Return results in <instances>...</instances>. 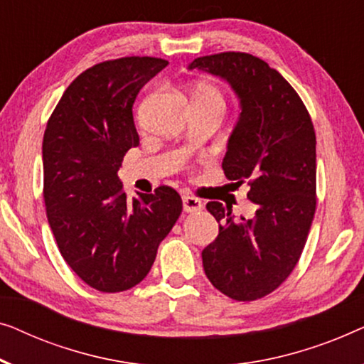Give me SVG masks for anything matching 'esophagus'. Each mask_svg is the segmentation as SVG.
<instances>
[{
	"instance_id": "obj_1",
	"label": "esophagus",
	"mask_w": 364,
	"mask_h": 364,
	"mask_svg": "<svg viewBox=\"0 0 364 364\" xmlns=\"http://www.w3.org/2000/svg\"><path fill=\"white\" fill-rule=\"evenodd\" d=\"M203 209V203L198 198L183 196V211L184 213H199Z\"/></svg>"
}]
</instances>
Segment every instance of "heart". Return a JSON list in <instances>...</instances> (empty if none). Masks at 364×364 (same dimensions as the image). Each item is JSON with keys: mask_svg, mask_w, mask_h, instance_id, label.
Listing matches in <instances>:
<instances>
[{"mask_svg": "<svg viewBox=\"0 0 364 364\" xmlns=\"http://www.w3.org/2000/svg\"><path fill=\"white\" fill-rule=\"evenodd\" d=\"M194 99H209V100H216L223 104V95L219 94V90L216 87L208 85V84H199L194 90Z\"/></svg>", "mask_w": 364, "mask_h": 364, "instance_id": "heart-1", "label": "heart"}]
</instances>
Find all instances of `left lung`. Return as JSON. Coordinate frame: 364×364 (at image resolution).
I'll use <instances>...</instances> for the list:
<instances>
[{
  "label": "left lung",
  "instance_id": "1",
  "mask_svg": "<svg viewBox=\"0 0 364 364\" xmlns=\"http://www.w3.org/2000/svg\"><path fill=\"white\" fill-rule=\"evenodd\" d=\"M199 69L228 82L240 114L223 160L226 178L247 180L255 216L235 219L211 201L218 237L203 250L206 277L229 299L269 295L289 277L305 247L316 208V138L304 102L277 70L245 53L194 59Z\"/></svg>",
  "mask_w": 364,
  "mask_h": 364
}]
</instances>
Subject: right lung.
Returning <instances> with one entry per match:
<instances>
[{"instance_id":"obj_1","label":"right lung","mask_w":364,"mask_h":364,"mask_svg":"<svg viewBox=\"0 0 364 364\" xmlns=\"http://www.w3.org/2000/svg\"><path fill=\"white\" fill-rule=\"evenodd\" d=\"M166 65L138 55L95 64L65 89L44 132V203L59 252L87 285L107 294L146 277L183 209L170 186L129 201L117 175L140 143L133 102Z\"/></svg>"}]
</instances>
